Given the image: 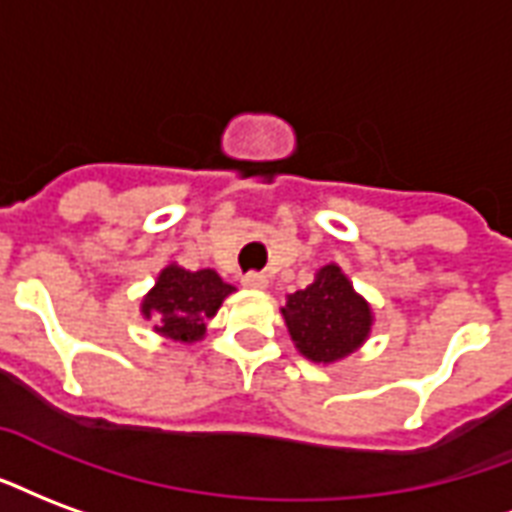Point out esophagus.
<instances>
[{
	"mask_svg": "<svg viewBox=\"0 0 512 512\" xmlns=\"http://www.w3.org/2000/svg\"><path fill=\"white\" fill-rule=\"evenodd\" d=\"M244 287H249V290H266L268 287V276L266 274H244Z\"/></svg>",
	"mask_w": 512,
	"mask_h": 512,
	"instance_id": "obj_1",
	"label": "esophagus"
}]
</instances>
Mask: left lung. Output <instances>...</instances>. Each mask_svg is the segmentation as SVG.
Instances as JSON below:
<instances>
[{"label": "left lung", "mask_w": 512, "mask_h": 512, "mask_svg": "<svg viewBox=\"0 0 512 512\" xmlns=\"http://www.w3.org/2000/svg\"><path fill=\"white\" fill-rule=\"evenodd\" d=\"M282 317L295 350L323 366L361 350L374 325L372 304L336 263L320 268L309 287L287 295Z\"/></svg>", "instance_id": "8db88e82"}]
</instances>
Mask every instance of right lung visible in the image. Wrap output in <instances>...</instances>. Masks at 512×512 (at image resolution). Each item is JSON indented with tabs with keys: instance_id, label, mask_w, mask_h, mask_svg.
Wrapping results in <instances>:
<instances>
[{
	"instance_id": "1",
	"label": "right lung",
	"mask_w": 512,
	"mask_h": 512,
	"mask_svg": "<svg viewBox=\"0 0 512 512\" xmlns=\"http://www.w3.org/2000/svg\"><path fill=\"white\" fill-rule=\"evenodd\" d=\"M230 293H236V287L227 285L214 268L187 271L179 263H168L143 295L140 314L154 323V333L165 342L195 344L206 336L208 320L217 317Z\"/></svg>"
}]
</instances>
